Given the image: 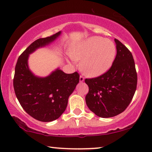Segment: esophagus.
<instances>
[{"label":"esophagus","instance_id":"esophagus-1","mask_svg":"<svg viewBox=\"0 0 152 152\" xmlns=\"http://www.w3.org/2000/svg\"><path fill=\"white\" fill-rule=\"evenodd\" d=\"M84 80V77L82 76H80V82H83Z\"/></svg>","mask_w":152,"mask_h":152}]
</instances>
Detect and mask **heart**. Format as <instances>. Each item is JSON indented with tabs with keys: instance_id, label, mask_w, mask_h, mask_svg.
Returning <instances> with one entry per match:
<instances>
[{
	"instance_id": "1",
	"label": "heart",
	"mask_w": 152,
	"mask_h": 152,
	"mask_svg": "<svg viewBox=\"0 0 152 152\" xmlns=\"http://www.w3.org/2000/svg\"><path fill=\"white\" fill-rule=\"evenodd\" d=\"M114 43L105 38L92 37L77 43L70 55L74 60H81V70L87 76L94 78L109 70L116 56Z\"/></svg>"
}]
</instances>
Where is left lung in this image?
I'll list each match as a JSON object with an SVG mask.
<instances>
[{
    "mask_svg": "<svg viewBox=\"0 0 152 152\" xmlns=\"http://www.w3.org/2000/svg\"><path fill=\"white\" fill-rule=\"evenodd\" d=\"M117 55L106 73L96 78L85 79L89 91L86 103L100 117L109 118L127 109L137 88V76L132 53L115 39Z\"/></svg>",
    "mask_w": 152,
    "mask_h": 152,
    "instance_id": "8db88e82",
    "label": "left lung"
}]
</instances>
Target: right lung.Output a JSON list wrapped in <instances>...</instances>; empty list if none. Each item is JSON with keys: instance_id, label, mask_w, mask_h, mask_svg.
Segmentation results:
<instances>
[{"instance_id": "right-lung-1", "label": "right lung", "mask_w": 152, "mask_h": 152, "mask_svg": "<svg viewBox=\"0 0 152 152\" xmlns=\"http://www.w3.org/2000/svg\"><path fill=\"white\" fill-rule=\"evenodd\" d=\"M61 31L33 42L18 58L13 86L15 94L27 113L42 122L58 119L65 111L68 98L79 82V74H66L60 68L42 78L35 76L28 66L29 54L37 49L50 44Z\"/></svg>"}]
</instances>
